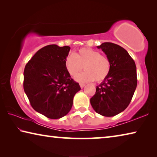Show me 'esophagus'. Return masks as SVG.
<instances>
[{
	"label": "esophagus",
	"mask_w": 157,
	"mask_h": 157,
	"mask_svg": "<svg viewBox=\"0 0 157 157\" xmlns=\"http://www.w3.org/2000/svg\"><path fill=\"white\" fill-rule=\"evenodd\" d=\"M79 86H80V87H81V88L82 89V88H84V86H85V84L81 83V84H79Z\"/></svg>",
	"instance_id": "34e87169"
}]
</instances>
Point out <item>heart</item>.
I'll return each instance as SVG.
<instances>
[{
  "instance_id": "b5f03b06",
  "label": "heart",
  "mask_w": 157,
  "mask_h": 157,
  "mask_svg": "<svg viewBox=\"0 0 157 157\" xmlns=\"http://www.w3.org/2000/svg\"><path fill=\"white\" fill-rule=\"evenodd\" d=\"M65 66L69 75L75 77L84 68L85 71L76 78L79 82H101L110 73L111 62L107 56L91 48H82L75 55L66 57Z\"/></svg>"
}]
</instances>
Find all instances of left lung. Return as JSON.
<instances>
[{
    "mask_svg": "<svg viewBox=\"0 0 157 157\" xmlns=\"http://www.w3.org/2000/svg\"><path fill=\"white\" fill-rule=\"evenodd\" d=\"M102 49L111 62L109 76L96 86L90 102L95 112L111 117L128 107L137 86L136 67L125 49L118 45L105 42L97 46Z\"/></svg>",
    "mask_w": 157,
    "mask_h": 157,
    "instance_id": "1",
    "label": "left lung"
}]
</instances>
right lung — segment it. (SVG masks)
<instances>
[{"label":"right lung","instance_id":"obj_1","mask_svg":"<svg viewBox=\"0 0 157 157\" xmlns=\"http://www.w3.org/2000/svg\"><path fill=\"white\" fill-rule=\"evenodd\" d=\"M71 48L48 45L39 50L25 65L23 89L34 110L50 119L66 116L81 89L71 78L65 59Z\"/></svg>","mask_w":157,"mask_h":157}]
</instances>
